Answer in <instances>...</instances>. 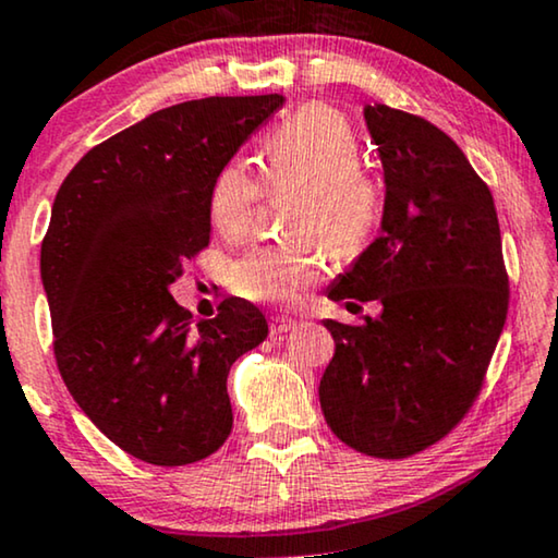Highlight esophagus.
Segmentation results:
<instances>
[{
	"instance_id": "obj_1",
	"label": "esophagus",
	"mask_w": 558,
	"mask_h": 558,
	"mask_svg": "<svg viewBox=\"0 0 558 558\" xmlns=\"http://www.w3.org/2000/svg\"><path fill=\"white\" fill-rule=\"evenodd\" d=\"M298 326V320L295 318H290V316H272L270 318V333L272 336H280V333H288V331H293V328Z\"/></svg>"
}]
</instances>
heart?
<instances>
[{
    "label": "heart",
    "mask_w": 558,
    "mask_h": 558,
    "mask_svg": "<svg viewBox=\"0 0 558 558\" xmlns=\"http://www.w3.org/2000/svg\"><path fill=\"white\" fill-rule=\"evenodd\" d=\"M359 161L356 131L328 106H305L272 129L263 144V184L270 192L301 186L303 197L290 215V230L305 238L242 255L230 276L234 293L253 303H293L324 276L326 246L336 257H347L364 245L379 219L381 190ZM263 184L240 159L217 171L209 219L225 240H242L253 230Z\"/></svg>",
    "instance_id": "obj_1"
}]
</instances>
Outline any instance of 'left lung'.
Segmentation results:
<instances>
[{"mask_svg": "<svg viewBox=\"0 0 558 558\" xmlns=\"http://www.w3.org/2000/svg\"><path fill=\"white\" fill-rule=\"evenodd\" d=\"M364 119L387 184L381 234L328 298L379 301L381 313L361 326L324 320L336 354L318 397L341 442L402 460L439 442L481 395L506 324L508 272L493 194L460 146L381 104Z\"/></svg>", "mask_w": 558, "mask_h": 558, "instance_id": "8db88e82", "label": "left lung"}]
</instances>
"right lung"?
<instances>
[{
    "mask_svg": "<svg viewBox=\"0 0 558 558\" xmlns=\"http://www.w3.org/2000/svg\"><path fill=\"white\" fill-rule=\"evenodd\" d=\"M282 96L163 108L93 146L58 190L40 253L60 376L93 425L133 458L177 468L232 433L227 374L268 320L225 298L194 320L169 293L209 245V190Z\"/></svg>",
    "mask_w": 558,
    "mask_h": 558,
    "instance_id": "add662e5",
    "label": "right lung"
}]
</instances>
